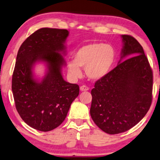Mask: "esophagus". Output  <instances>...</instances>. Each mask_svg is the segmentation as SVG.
<instances>
[{"instance_id": "34e87169", "label": "esophagus", "mask_w": 160, "mask_h": 160, "mask_svg": "<svg viewBox=\"0 0 160 160\" xmlns=\"http://www.w3.org/2000/svg\"><path fill=\"white\" fill-rule=\"evenodd\" d=\"M80 89L81 91H87V90H89V88L86 86V85H82V86H80Z\"/></svg>"}]
</instances>
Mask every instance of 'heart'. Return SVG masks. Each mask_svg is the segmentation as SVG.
<instances>
[{
  "instance_id": "1",
  "label": "heart",
  "mask_w": 160,
  "mask_h": 160,
  "mask_svg": "<svg viewBox=\"0 0 160 160\" xmlns=\"http://www.w3.org/2000/svg\"><path fill=\"white\" fill-rule=\"evenodd\" d=\"M116 59L113 47L103 43L95 42L81 47L73 54V60L68 62V72L73 78L82 75L80 68H85L87 77L98 80L110 72Z\"/></svg>"
}]
</instances>
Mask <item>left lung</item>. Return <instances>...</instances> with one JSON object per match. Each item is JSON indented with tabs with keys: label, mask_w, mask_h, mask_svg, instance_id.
Masks as SVG:
<instances>
[{
	"label": "left lung",
	"mask_w": 160,
	"mask_h": 160,
	"mask_svg": "<svg viewBox=\"0 0 160 160\" xmlns=\"http://www.w3.org/2000/svg\"><path fill=\"white\" fill-rule=\"evenodd\" d=\"M118 65L97 80L91 90L90 116L104 132H125L144 117L152 101L153 73L142 45L130 35L121 36ZM126 56L130 58L121 62Z\"/></svg>",
	"instance_id": "8db88e82"
}]
</instances>
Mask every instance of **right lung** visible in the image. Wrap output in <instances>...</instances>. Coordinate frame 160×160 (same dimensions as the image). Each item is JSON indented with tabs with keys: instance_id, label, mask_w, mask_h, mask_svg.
Returning <instances> with one entry per match:
<instances>
[{
	"instance_id": "1",
	"label": "right lung",
	"mask_w": 160,
	"mask_h": 160,
	"mask_svg": "<svg viewBox=\"0 0 160 160\" xmlns=\"http://www.w3.org/2000/svg\"><path fill=\"white\" fill-rule=\"evenodd\" d=\"M68 35L66 29L40 28L22 43L16 57L12 77L16 110L26 123L41 132L58 127L79 95L78 85L66 82L61 73L65 65L61 52L65 53ZM37 61L48 67L41 81L35 79L32 71Z\"/></svg>"
}]
</instances>
